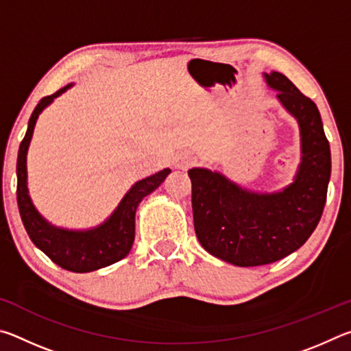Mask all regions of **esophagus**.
<instances>
[{
  "instance_id": "34e87169",
  "label": "esophagus",
  "mask_w": 351,
  "mask_h": 351,
  "mask_svg": "<svg viewBox=\"0 0 351 351\" xmlns=\"http://www.w3.org/2000/svg\"><path fill=\"white\" fill-rule=\"evenodd\" d=\"M195 162H197V159H195L193 154L189 153V152L178 153L175 159H173L175 169H180V170H187L189 167H192Z\"/></svg>"
}]
</instances>
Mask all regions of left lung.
Returning a JSON list of instances; mask_svg holds the SVG:
<instances>
[{"instance_id":"1","label":"left lung","mask_w":351,"mask_h":351,"mask_svg":"<svg viewBox=\"0 0 351 351\" xmlns=\"http://www.w3.org/2000/svg\"><path fill=\"white\" fill-rule=\"evenodd\" d=\"M263 79L299 125L300 164L293 182L276 192H255L218 170H189L201 246L243 268L280 260L310 239L322 217L331 175L330 144L316 104L280 73H263Z\"/></svg>"}]
</instances>
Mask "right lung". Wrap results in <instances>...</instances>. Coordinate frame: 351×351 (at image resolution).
<instances>
[{
	"mask_svg": "<svg viewBox=\"0 0 351 351\" xmlns=\"http://www.w3.org/2000/svg\"><path fill=\"white\" fill-rule=\"evenodd\" d=\"M73 86L74 83H68L52 96L41 99L29 119L27 132L25 139L21 141L19 159H16V201H19L21 221L25 224L29 239L40 251H43L63 269L91 272L127 257L134 241V218L139 203L161 186L171 170L164 169L134 182L111 215L94 228L68 229L47 221L34 206L29 195L27 150L38 116L46 106H49L58 96H62Z\"/></svg>",
	"mask_w": 351,
	"mask_h": 351,
	"instance_id": "obj_1",
	"label": "right lung"
}]
</instances>
